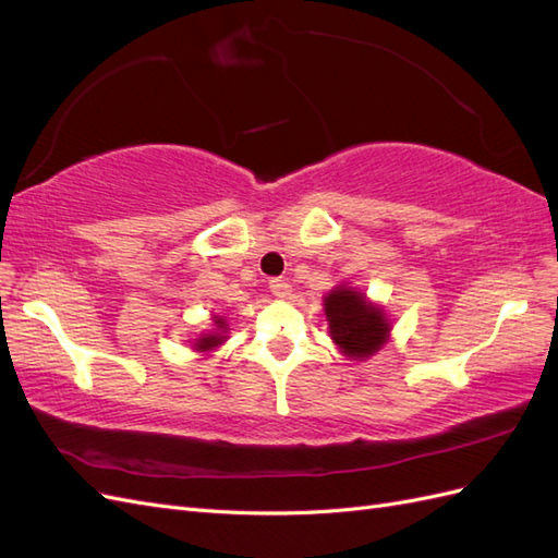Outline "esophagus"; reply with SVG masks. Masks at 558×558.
<instances>
[{"label":"esophagus","mask_w":558,"mask_h":558,"mask_svg":"<svg viewBox=\"0 0 558 558\" xmlns=\"http://www.w3.org/2000/svg\"><path fill=\"white\" fill-rule=\"evenodd\" d=\"M269 291H272L275 298H289L291 295V283L281 279V277H277V279L269 281Z\"/></svg>","instance_id":"1"}]
</instances>
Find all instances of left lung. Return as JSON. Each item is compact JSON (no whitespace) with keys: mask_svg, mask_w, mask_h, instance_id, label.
<instances>
[{"mask_svg":"<svg viewBox=\"0 0 558 558\" xmlns=\"http://www.w3.org/2000/svg\"><path fill=\"white\" fill-rule=\"evenodd\" d=\"M330 340L351 361H365L391 340V318L384 307L349 283L335 286L324 298Z\"/></svg>","mask_w":558,"mask_h":558,"instance_id":"left-lung-1","label":"left lung"}]
</instances>
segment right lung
<instances>
[{"label": "right lung", "instance_id": "add662e5", "mask_svg": "<svg viewBox=\"0 0 558 558\" xmlns=\"http://www.w3.org/2000/svg\"><path fill=\"white\" fill-rule=\"evenodd\" d=\"M214 318V330H209V332H202L197 340L193 342V349L195 351H199V353H209V351H214V349H218L221 347L226 340H228V320H226V316H211Z\"/></svg>", "mask_w": 558, "mask_h": 558}]
</instances>
